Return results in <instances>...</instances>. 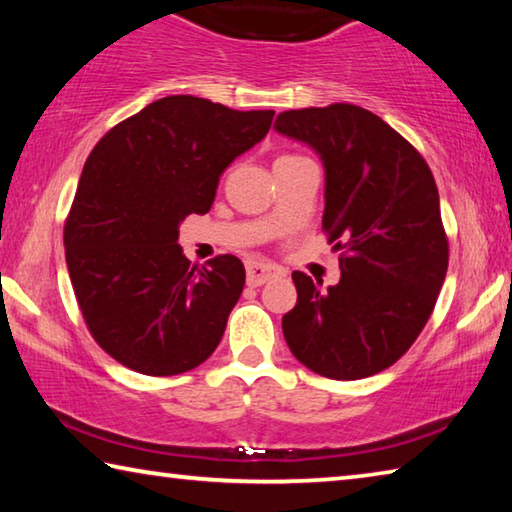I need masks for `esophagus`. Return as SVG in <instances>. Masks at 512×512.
Here are the masks:
<instances>
[{
	"instance_id": "esophagus-1",
	"label": "esophagus",
	"mask_w": 512,
	"mask_h": 512,
	"mask_svg": "<svg viewBox=\"0 0 512 512\" xmlns=\"http://www.w3.org/2000/svg\"><path fill=\"white\" fill-rule=\"evenodd\" d=\"M284 268L268 264V262H248L246 264V277L250 287H262V284L275 280V277H282Z\"/></svg>"
}]
</instances>
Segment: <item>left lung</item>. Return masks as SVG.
Segmentation results:
<instances>
[{
  "label": "left lung",
  "mask_w": 512,
  "mask_h": 512,
  "mask_svg": "<svg viewBox=\"0 0 512 512\" xmlns=\"http://www.w3.org/2000/svg\"><path fill=\"white\" fill-rule=\"evenodd\" d=\"M273 128L323 160V230L341 250L334 287L293 271L298 302L282 318L284 339L323 377L377 375L418 339L445 282L436 180L400 133L352 103L280 112Z\"/></svg>",
  "instance_id": "left-lung-1"
}]
</instances>
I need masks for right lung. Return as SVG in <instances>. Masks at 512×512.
<instances>
[{"mask_svg":"<svg viewBox=\"0 0 512 512\" xmlns=\"http://www.w3.org/2000/svg\"><path fill=\"white\" fill-rule=\"evenodd\" d=\"M273 115L176 94L110 128L85 160L65 221L67 271L90 334L121 366L171 377L216 350L244 264H192L178 228L210 212L221 173L264 140Z\"/></svg>","mask_w":512,"mask_h":512,"instance_id":"obj_1","label":"right lung"}]
</instances>
